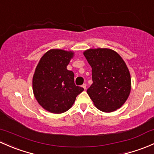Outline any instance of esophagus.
<instances>
[{"label": "esophagus", "mask_w": 154, "mask_h": 154, "mask_svg": "<svg viewBox=\"0 0 154 154\" xmlns=\"http://www.w3.org/2000/svg\"><path fill=\"white\" fill-rule=\"evenodd\" d=\"M82 87H83V88H84V89H86V84H85V83H84V84L82 85Z\"/></svg>", "instance_id": "obj_1"}]
</instances>
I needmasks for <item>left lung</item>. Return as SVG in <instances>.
<instances>
[{
    "label": "left lung",
    "instance_id": "left-lung-1",
    "mask_svg": "<svg viewBox=\"0 0 154 154\" xmlns=\"http://www.w3.org/2000/svg\"><path fill=\"white\" fill-rule=\"evenodd\" d=\"M83 54L91 67L93 83L87 93L94 106L105 112L120 108L131 89L125 61L116 51L106 48L87 50Z\"/></svg>",
    "mask_w": 154,
    "mask_h": 154
}]
</instances>
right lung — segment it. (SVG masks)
<instances>
[{
    "mask_svg": "<svg viewBox=\"0 0 154 154\" xmlns=\"http://www.w3.org/2000/svg\"><path fill=\"white\" fill-rule=\"evenodd\" d=\"M74 53L52 49L44 54L35 68L32 89L38 103L53 113H63L69 109L76 97L84 90L76 86L74 74L67 66Z\"/></svg>",
    "mask_w": 154,
    "mask_h": 154,
    "instance_id": "add662e5",
    "label": "right lung"
}]
</instances>
